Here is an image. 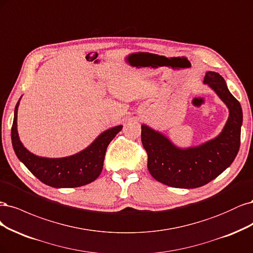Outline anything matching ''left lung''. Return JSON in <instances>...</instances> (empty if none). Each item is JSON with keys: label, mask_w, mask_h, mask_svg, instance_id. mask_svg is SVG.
Listing matches in <instances>:
<instances>
[{"label": "left lung", "mask_w": 253, "mask_h": 253, "mask_svg": "<svg viewBox=\"0 0 253 253\" xmlns=\"http://www.w3.org/2000/svg\"><path fill=\"white\" fill-rule=\"evenodd\" d=\"M229 109V118L213 140L198 147L180 149L166 136L148 126H142V144L148 156L150 174L160 183L175 188H198L211 182L229 167L240 149L243 112L240 102L228 89L217 72L204 78Z\"/></svg>", "instance_id": "obj_1"}]
</instances>
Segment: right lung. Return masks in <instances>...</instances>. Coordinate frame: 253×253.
<instances>
[{
    "label": "right lung",
    "instance_id": "right-lung-1",
    "mask_svg": "<svg viewBox=\"0 0 253 253\" xmlns=\"http://www.w3.org/2000/svg\"><path fill=\"white\" fill-rule=\"evenodd\" d=\"M20 100L14 109V118L11 127V141L13 150L19 160L39 180L54 188H75L93 182L102 172L106 149L121 130L122 125L106 130L96 140L75 156L61 159H47L35 156L21 143L17 117Z\"/></svg>",
    "mask_w": 253,
    "mask_h": 253
}]
</instances>
